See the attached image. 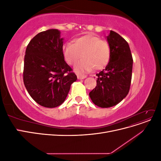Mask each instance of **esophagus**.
I'll return each instance as SVG.
<instances>
[{"instance_id": "1", "label": "esophagus", "mask_w": 161, "mask_h": 161, "mask_svg": "<svg viewBox=\"0 0 161 161\" xmlns=\"http://www.w3.org/2000/svg\"><path fill=\"white\" fill-rule=\"evenodd\" d=\"M77 78H78V79H85V78H86V76L80 75V74H77Z\"/></svg>"}]
</instances>
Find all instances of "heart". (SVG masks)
I'll return each instance as SVG.
<instances>
[{"label": "heart", "mask_w": 161, "mask_h": 161, "mask_svg": "<svg viewBox=\"0 0 161 161\" xmlns=\"http://www.w3.org/2000/svg\"><path fill=\"white\" fill-rule=\"evenodd\" d=\"M62 52L65 61L70 65H74L82 58L75 68L78 72L103 69L111 58L109 43L91 34L75 38L73 43H66Z\"/></svg>", "instance_id": "obj_1"}]
</instances>
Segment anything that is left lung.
<instances>
[{
    "mask_svg": "<svg viewBox=\"0 0 161 161\" xmlns=\"http://www.w3.org/2000/svg\"><path fill=\"white\" fill-rule=\"evenodd\" d=\"M111 58L105 69L98 74L97 86L89 92L93 103L102 108L118 104L130 91L133 59L128 42L114 31L106 37Z\"/></svg>",
    "mask_w": 161,
    "mask_h": 161,
    "instance_id": "obj_1",
    "label": "left lung"
}]
</instances>
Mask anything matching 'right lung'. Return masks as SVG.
Returning a JSON list of instances; mask_svg holds the SVG:
<instances>
[{"instance_id": "right-lung-1", "label": "right lung", "mask_w": 161, "mask_h": 161, "mask_svg": "<svg viewBox=\"0 0 161 161\" xmlns=\"http://www.w3.org/2000/svg\"><path fill=\"white\" fill-rule=\"evenodd\" d=\"M63 40L59 30L51 29L37 34L26 48L24 85L33 99L45 108L60 105L77 79L64 60Z\"/></svg>"}]
</instances>
